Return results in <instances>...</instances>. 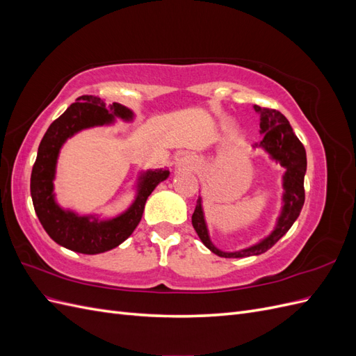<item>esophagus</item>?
I'll return each mask as SVG.
<instances>
[{"label": "esophagus", "instance_id": "obj_1", "mask_svg": "<svg viewBox=\"0 0 356 356\" xmlns=\"http://www.w3.org/2000/svg\"><path fill=\"white\" fill-rule=\"evenodd\" d=\"M177 168H178V169H182V170L193 169V168H195V159L190 157V156L181 157V159H178V161H177Z\"/></svg>", "mask_w": 356, "mask_h": 356}]
</instances>
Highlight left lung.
Returning <instances> with one entry per match:
<instances>
[{"label":"left lung","instance_id":"1","mask_svg":"<svg viewBox=\"0 0 356 356\" xmlns=\"http://www.w3.org/2000/svg\"><path fill=\"white\" fill-rule=\"evenodd\" d=\"M254 110L260 114V134L263 139L255 145L264 148L270 157L285 168L284 175V207L279 215L275 230L264 238L261 242L252 245L246 250L236 252H224L215 246L211 239L207 222H204L202 197H199L196 209L193 212L191 222L203 245L213 254L224 258H242L250 255L263 254L282 238L291 229V225L298 218L301 208L305 204V174H306V149L300 139L296 136L286 117L277 110L264 108V106L254 105Z\"/></svg>","mask_w":356,"mask_h":356}]
</instances>
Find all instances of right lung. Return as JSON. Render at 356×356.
<instances>
[{
  "label": "right lung",
  "mask_w": 356,
  "mask_h": 356,
  "mask_svg": "<svg viewBox=\"0 0 356 356\" xmlns=\"http://www.w3.org/2000/svg\"><path fill=\"white\" fill-rule=\"evenodd\" d=\"M115 117L132 120L134 113L117 102L106 108L98 96H80L77 102L71 104L67 111L49 126L32 166L31 197L41 225L56 243L80 254H101L124 242L141 221L148 196L157 184L169 177L168 169L147 170L139 177L138 193L131 208L111 220H98L89 215L81 217L59 207L53 193V179L62 145L83 129L111 124Z\"/></svg>",
  "instance_id": "1"
}]
</instances>
